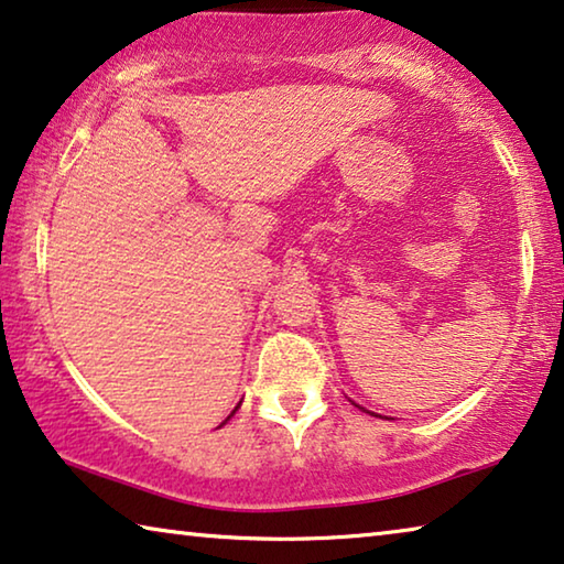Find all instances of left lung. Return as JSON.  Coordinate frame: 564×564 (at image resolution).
I'll list each match as a JSON object with an SVG mask.
<instances>
[{
    "instance_id": "1",
    "label": "left lung",
    "mask_w": 564,
    "mask_h": 564,
    "mask_svg": "<svg viewBox=\"0 0 564 564\" xmlns=\"http://www.w3.org/2000/svg\"><path fill=\"white\" fill-rule=\"evenodd\" d=\"M359 409H364V406H359Z\"/></svg>"
}]
</instances>
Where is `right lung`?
<instances>
[{
    "mask_svg": "<svg viewBox=\"0 0 564 564\" xmlns=\"http://www.w3.org/2000/svg\"><path fill=\"white\" fill-rule=\"evenodd\" d=\"M228 419H230V416H228ZM228 419H226V422H228Z\"/></svg>",
    "mask_w": 564,
    "mask_h": 564,
    "instance_id": "right-lung-1",
    "label": "right lung"
}]
</instances>
